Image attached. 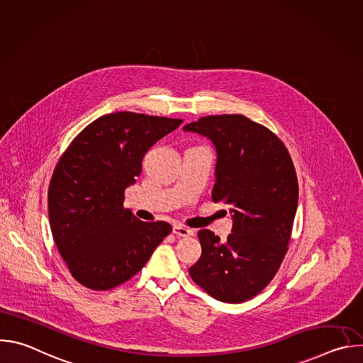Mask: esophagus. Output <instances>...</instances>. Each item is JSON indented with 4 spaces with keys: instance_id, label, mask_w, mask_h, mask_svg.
<instances>
[{
    "instance_id": "esophagus-1",
    "label": "esophagus",
    "mask_w": 363,
    "mask_h": 363,
    "mask_svg": "<svg viewBox=\"0 0 363 363\" xmlns=\"http://www.w3.org/2000/svg\"><path fill=\"white\" fill-rule=\"evenodd\" d=\"M172 231H174V234H175L177 237H189V235H194V231L189 230V228H186V227H184V225H175Z\"/></svg>"
}]
</instances>
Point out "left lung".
I'll return each mask as SVG.
<instances>
[{"label": "left lung", "mask_w": 363, "mask_h": 363, "mask_svg": "<svg viewBox=\"0 0 363 363\" xmlns=\"http://www.w3.org/2000/svg\"><path fill=\"white\" fill-rule=\"evenodd\" d=\"M217 149L213 201L231 206L233 233L221 242L201 230L199 260L191 279L210 296L241 303L276 276L287 252L298 201V184L284 143L242 115L205 116L184 126Z\"/></svg>", "instance_id": "8db88e82"}]
</instances>
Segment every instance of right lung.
I'll use <instances>...</instances> for the list:
<instances>
[{"label": "right lung", "mask_w": 363, "mask_h": 363, "mask_svg": "<svg viewBox=\"0 0 363 363\" xmlns=\"http://www.w3.org/2000/svg\"><path fill=\"white\" fill-rule=\"evenodd\" d=\"M182 119L116 112L87 125L60 157L48 185V218L72 276L91 290L132 279L172 231L125 208V189L147 149Z\"/></svg>", "instance_id": "obj_1"}]
</instances>
